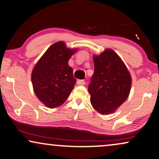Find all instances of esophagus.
Listing matches in <instances>:
<instances>
[{
    "mask_svg": "<svg viewBox=\"0 0 159 159\" xmlns=\"http://www.w3.org/2000/svg\"><path fill=\"white\" fill-rule=\"evenodd\" d=\"M86 84V82L84 80H78L77 84L78 85H84Z\"/></svg>",
    "mask_w": 159,
    "mask_h": 159,
    "instance_id": "1",
    "label": "esophagus"
}]
</instances>
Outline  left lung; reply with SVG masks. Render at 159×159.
<instances>
[{"instance_id": "obj_1", "label": "left lung", "mask_w": 159, "mask_h": 159, "mask_svg": "<svg viewBox=\"0 0 159 159\" xmlns=\"http://www.w3.org/2000/svg\"><path fill=\"white\" fill-rule=\"evenodd\" d=\"M94 72L89 84L92 106L101 114L113 113L125 101L131 76L124 62L111 49L93 56Z\"/></svg>"}]
</instances>
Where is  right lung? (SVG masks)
<instances>
[{
    "mask_svg": "<svg viewBox=\"0 0 159 159\" xmlns=\"http://www.w3.org/2000/svg\"><path fill=\"white\" fill-rule=\"evenodd\" d=\"M76 51L67 48L64 42H57L45 51L32 70L34 91L47 107L61 106L73 89L76 79L68 61Z\"/></svg>",
    "mask_w": 159,
    "mask_h": 159,
    "instance_id": "add662e5",
    "label": "right lung"
}]
</instances>
